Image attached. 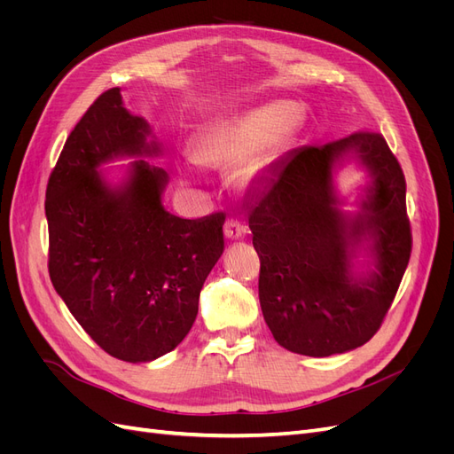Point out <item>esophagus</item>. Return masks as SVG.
I'll use <instances>...</instances> for the list:
<instances>
[{
  "label": "esophagus",
  "instance_id": "esophagus-1",
  "mask_svg": "<svg viewBox=\"0 0 454 454\" xmlns=\"http://www.w3.org/2000/svg\"><path fill=\"white\" fill-rule=\"evenodd\" d=\"M223 232L229 240H240L248 235V225H244L239 219H229L223 227Z\"/></svg>",
  "mask_w": 454,
  "mask_h": 454
}]
</instances>
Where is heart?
<instances>
[{
    "instance_id": "heart-1",
    "label": "heart",
    "mask_w": 454,
    "mask_h": 454,
    "mask_svg": "<svg viewBox=\"0 0 454 454\" xmlns=\"http://www.w3.org/2000/svg\"><path fill=\"white\" fill-rule=\"evenodd\" d=\"M303 106L290 100L270 102L229 125L204 130L191 142V155L206 167H237L277 145L299 127Z\"/></svg>"
}]
</instances>
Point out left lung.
I'll use <instances>...</instances> for the list:
<instances>
[{"mask_svg": "<svg viewBox=\"0 0 454 454\" xmlns=\"http://www.w3.org/2000/svg\"><path fill=\"white\" fill-rule=\"evenodd\" d=\"M348 150L376 176L368 214L352 220L336 210L331 184L334 160ZM248 223L261 261V310L280 347L322 358L379 332L413 248L405 176L382 134L360 130L274 162L250 199ZM362 231L374 239L378 272L352 279L348 246Z\"/></svg>", "mask_w": 454, "mask_h": 454, "instance_id": "obj_1", "label": "left lung"}]
</instances>
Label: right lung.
I'll return each instance as SVG.
<instances>
[{"label":"right lung","instance_id":"1","mask_svg":"<svg viewBox=\"0 0 454 454\" xmlns=\"http://www.w3.org/2000/svg\"><path fill=\"white\" fill-rule=\"evenodd\" d=\"M149 132L122 107L119 87L102 92L67 136L45 197L54 290L96 345L132 364L185 339L225 246L222 212L182 219L162 208V168L140 160L122 187L102 182V162L157 153Z\"/></svg>","mask_w":454,"mask_h":454}]
</instances>
